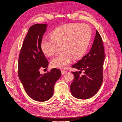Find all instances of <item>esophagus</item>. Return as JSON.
Instances as JSON below:
<instances>
[{
  "label": "esophagus",
  "instance_id": "1",
  "mask_svg": "<svg viewBox=\"0 0 122 122\" xmlns=\"http://www.w3.org/2000/svg\"><path fill=\"white\" fill-rule=\"evenodd\" d=\"M61 74L62 75H65V74L67 72V71H66V70H61Z\"/></svg>",
  "mask_w": 122,
  "mask_h": 122
}]
</instances>
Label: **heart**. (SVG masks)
<instances>
[{"mask_svg":"<svg viewBox=\"0 0 122 122\" xmlns=\"http://www.w3.org/2000/svg\"><path fill=\"white\" fill-rule=\"evenodd\" d=\"M91 28L86 24L68 23L60 26L41 42V48L47 56L57 52L59 45L62 52L51 61L52 67L65 68L73 59L81 57L86 53L92 38Z\"/></svg>","mask_w":122,"mask_h":122,"instance_id":"obj_1","label":"heart"}]
</instances>
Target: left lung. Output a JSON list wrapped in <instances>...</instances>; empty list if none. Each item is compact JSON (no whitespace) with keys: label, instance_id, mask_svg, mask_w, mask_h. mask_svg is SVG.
Segmentation results:
<instances>
[{"label":"left lung","instance_id":"8db88e82","mask_svg":"<svg viewBox=\"0 0 122 122\" xmlns=\"http://www.w3.org/2000/svg\"><path fill=\"white\" fill-rule=\"evenodd\" d=\"M104 58L102 39L97 30L90 52L72 66V68L80 70L79 72H72L74 77L70 86V90L74 97L79 99H87L97 93L103 81ZM81 71L84 72L81 75Z\"/></svg>","mask_w":122,"mask_h":122}]
</instances>
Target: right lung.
<instances>
[{
    "instance_id": "obj_1",
    "label": "right lung",
    "mask_w": 122,
    "mask_h": 122,
    "mask_svg": "<svg viewBox=\"0 0 122 122\" xmlns=\"http://www.w3.org/2000/svg\"><path fill=\"white\" fill-rule=\"evenodd\" d=\"M46 24H36L29 28L24 40L18 60V76L27 95L34 100L44 102L52 97L54 86L61 75L54 68L41 74V68H48L49 62L41 48L46 30Z\"/></svg>"
}]
</instances>
